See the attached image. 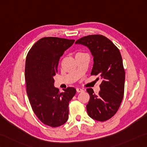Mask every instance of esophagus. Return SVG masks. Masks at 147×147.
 Segmentation results:
<instances>
[{
    "instance_id": "esophagus-1",
    "label": "esophagus",
    "mask_w": 147,
    "mask_h": 147,
    "mask_svg": "<svg viewBox=\"0 0 147 147\" xmlns=\"http://www.w3.org/2000/svg\"><path fill=\"white\" fill-rule=\"evenodd\" d=\"M76 90H77V92H78V93H79V92H82L84 91L83 89H81V88H77Z\"/></svg>"
}]
</instances>
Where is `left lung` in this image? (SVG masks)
<instances>
[{
	"instance_id": "obj_1",
	"label": "left lung",
	"mask_w": 147,
	"mask_h": 147,
	"mask_svg": "<svg viewBox=\"0 0 147 147\" xmlns=\"http://www.w3.org/2000/svg\"><path fill=\"white\" fill-rule=\"evenodd\" d=\"M76 45L86 46L94 57L91 75L102 79L98 95L93 89L86 90L90 100L86 105L90 117L105 121L116 114L124 96L125 72L121 53L114 43L101 35H91L79 38Z\"/></svg>"
}]
</instances>
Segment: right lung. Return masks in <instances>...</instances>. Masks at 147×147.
Masks as SVG:
<instances>
[{
  "mask_svg": "<svg viewBox=\"0 0 147 147\" xmlns=\"http://www.w3.org/2000/svg\"><path fill=\"white\" fill-rule=\"evenodd\" d=\"M75 40L43 37L28 51L26 59L25 79L28 99L41 122L57 127L68 119V105L76 90L68 87L63 92L54 86L59 59Z\"/></svg>",
  "mask_w": 147,
  "mask_h": 147,
  "instance_id": "add662e5",
  "label": "right lung"
}]
</instances>
